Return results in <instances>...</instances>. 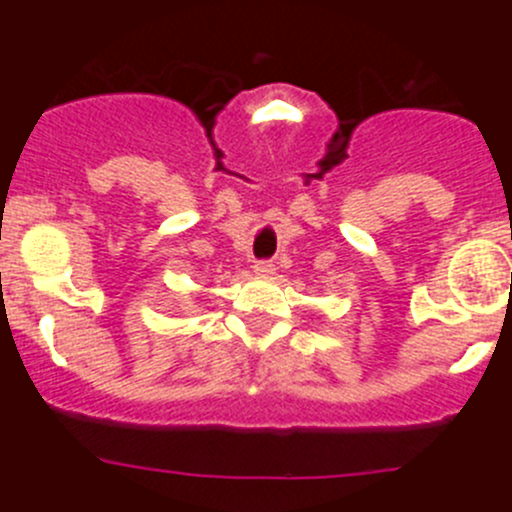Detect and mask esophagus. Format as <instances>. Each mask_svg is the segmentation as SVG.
I'll return each instance as SVG.
<instances>
[{"label":"esophagus","mask_w":512,"mask_h":512,"mask_svg":"<svg viewBox=\"0 0 512 512\" xmlns=\"http://www.w3.org/2000/svg\"><path fill=\"white\" fill-rule=\"evenodd\" d=\"M255 275H260V277L275 275V262H272V260H257L255 262Z\"/></svg>","instance_id":"34e87169"}]
</instances>
